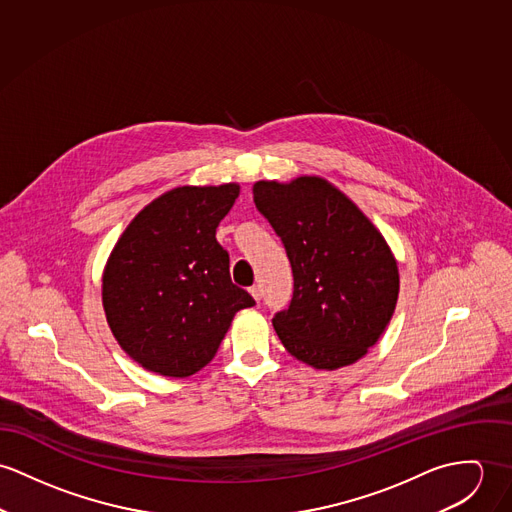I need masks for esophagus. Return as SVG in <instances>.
Here are the masks:
<instances>
[{
  "label": "esophagus",
  "mask_w": 512,
  "mask_h": 512,
  "mask_svg": "<svg viewBox=\"0 0 512 512\" xmlns=\"http://www.w3.org/2000/svg\"><path fill=\"white\" fill-rule=\"evenodd\" d=\"M249 292H251V296L259 302L261 300V296H263V290H261V286L259 284H253L251 288H249Z\"/></svg>",
  "instance_id": "1"
}]
</instances>
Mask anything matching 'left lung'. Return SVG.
I'll use <instances>...</instances> for the list:
<instances>
[{
  "label": "left lung",
  "instance_id": "8db88e82",
  "mask_svg": "<svg viewBox=\"0 0 512 512\" xmlns=\"http://www.w3.org/2000/svg\"><path fill=\"white\" fill-rule=\"evenodd\" d=\"M257 210L284 243L294 292L273 326L298 361L336 371L367 355L397 308V259L373 222L322 176L257 180Z\"/></svg>",
  "mask_w": 512,
  "mask_h": 512
}]
</instances>
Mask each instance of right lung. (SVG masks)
Segmentation results:
<instances>
[{
  "label": "right lung",
  "mask_w": 512,
  "mask_h": 512,
  "mask_svg": "<svg viewBox=\"0 0 512 512\" xmlns=\"http://www.w3.org/2000/svg\"><path fill=\"white\" fill-rule=\"evenodd\" d=\"M239 184L176 186L119 235L102 275V304L119 347L143 369L190 377L206 367L235 312L255 304L231 283L216 241Z\"/></svg>",
  "instance_id": "1"
}]
</instances>
